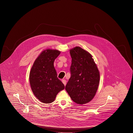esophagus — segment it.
I'll return each mask as SVG.
<instances>
[{
  "label": "esophagus",
  "instance_id": "obj_1",
  "mask_svg": "<svg viewBox=\"0 0 133 133\" xmlns=\"http://www.w3.org/2000/svg\"><path fill=\"white\" fill-rule=\"evenodd\" d=\"M62 83L64 84V85L65 86L66 85V80H65V79H62Z\"/></svg>",
  "mask_w": 133,
  "mask_h": 133
}]
</instances>
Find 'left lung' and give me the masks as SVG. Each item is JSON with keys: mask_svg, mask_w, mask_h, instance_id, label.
Wrapping results in <instances>:
<instances>
[{"mask_svg": "<svg viewBox=\"0 0 133 133\" xmlns=\"http://www.w3.org/2000/svg\"><path fill=\"white\" fill-rule=\"evenodd\" d=\"M72 57L71 76L65 90L74 102L84 104L95 96L100 80V74L93 56L77 46L70 50Z\"/></svg>", "mask_w": 133, "mask_h": 133, "instance_id": "8db88e82", "label": "left lung"}]
</instances>
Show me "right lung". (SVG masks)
I'll return each mask as SVG.
<instances>
[{
	"instance_id": "add662e5",
	"label": "right lung",
	"mask_w": 133,
	"mask_h": 133,
	"mask_svg": "<svg viewBox=\"0 0 133 133\" xmlns=\"http://www.w3.org/2000/svg\"><path fill=\"white\" fill-rule=\"evenodd\" d=\"M60 54L56 49L43 50L36 58L30 71L29 81L32 93L42 103H52L57 94L64 89V85L57 77L54 65Z\"/></svg>"
}]
</instances>
